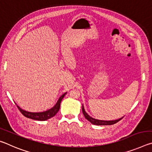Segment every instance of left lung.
I'll list each match as a JSON object with an SVG mask.
<instances>
[{"label":"left lung","instance_id":"8db88e82","mask_svg":"<svg viewBox=\"0 0 152 152\" xmlns=\"http://www.w3.org/2000/svg\"><path fill=\"white\" fill-rule=\"evenodd\" d=\"M82 113H83V115H84V117L88 121L91 122L92 124L94 125H113L115 123H117L118 121H119L120 120H121L123 117L120 118L119 119L117 120H113V121H104V120H99V119H96L92 118V117L90 116V115L87 113L85 110H84V108L83 104H82Z\"/></svg>","mask_w":152,"mask_h":152}]
</instances>
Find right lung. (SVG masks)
<instances>
[{"instance_id": "obj_1", "label": "right lung", "mask_w": 152, "mask_h": 152, "mask_svg": "<svg viewBox=\"0 0 152 152\" xmlns=\"http://www.w3.org/2000/svg\"><path fill=\"white\" fill-rule=\"evenodd\" d=\"M66 93L67 92H65V93L63 94L60 98H59L58 101H57V102H56V104L52 108H51L50 109L47 110L43 112H39V113L29 112V111H27V110L22 109L21 108L19 107L18 105H17V106L18 107V109H19V110L20 111V113H21L25 117L29 118V119H31L37 120V121H46L49 119H50L51 117H53V116H55L56 113L59 111V110H60V103H61V100H62L64 96L66 94Z\"/></svg>"}]
</instances>
